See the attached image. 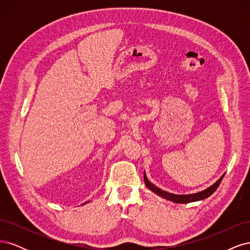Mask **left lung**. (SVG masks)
Masks as SVG:
<instances>
[{
	"mask_svg": "<svg viewBox=\"0 0 250 250\" xmlns=\"http://www.w3.org/2000/svg\"><path fill=\"white\" fill-rule=\"evenodd\" d=\"M223 177H224V175H222L220 178H219L213 186H210L209 188H206V190H203L199 193L188 194V195H176V194L166 192V191L162 190V188L155 187L153 184H151L148 180L145 172H144V181H145V185L147 186L148 188H150L151 191L157 194L158 196H161V197L167 199V200H170L172 202H175V203H190V202H194V201L203 200V199L209 197V196L217 190L218 187L220 186V183H221Z\"/></svg>",
	"mask_w": 250,
	"mask_h": 250,
	"instance_id": "1",
	"label": "left lung"
}]
</instances>
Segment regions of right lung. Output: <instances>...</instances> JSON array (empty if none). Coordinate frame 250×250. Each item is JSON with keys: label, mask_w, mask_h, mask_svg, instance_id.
Returning <instances> with one entry per match:
<instances>
[{"label": "right lung", "mask_w": 250, "mask_h": 250, "mask_svg": "<svg viewBox=\"0 0 250 250\" xmlns=\"http://www.w3.org/2000/svg\"><path fill=\"white\" fill-rule=\"evenodd\" d=\"M85 203H87V202H85ZM85 203H83V204H85Z\"/></svg>", "instance_id": "obj_1"}]
</instances>
